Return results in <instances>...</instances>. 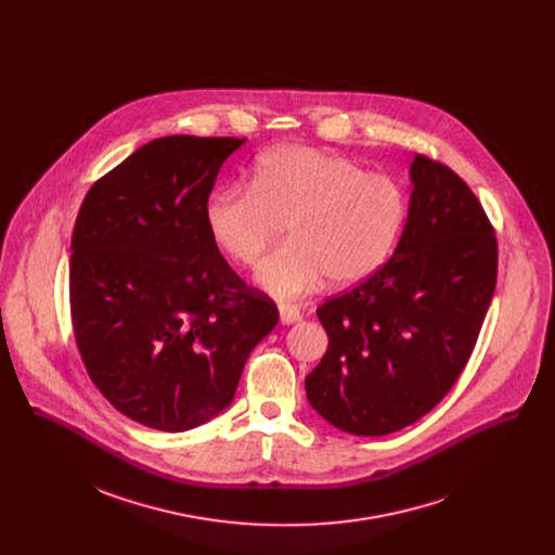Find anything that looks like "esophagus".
<instances>
[{"instance_id": "obj_1", "label": "esophagus", "mask_w": 555, "mask_h": 555, "mask_svg": "<svg viewBox=\"0 0 555 555\" xmlns=\"http://www.w3.org/2000/svg\"><path fill=\"white\" fill-rule=\"evenodd\" d=\"M280 320L282 324H293L301 320V312L295 306H280Z\"/></svg>"}]
</instances>
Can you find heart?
<instances>
[{"label":"heart","instance_id":"1","mask_svg":"<svg viewBox=\"0 0 555 555\" xmlns=\"http://www.w3.org/2000/svg\"><path fill=\"white\" fill-rule=\"evenodd\" d=\"M405 220L396 181L357 162L304 145L258 159L251 188H222L207 201L214 243L233 262L254 267L288 229L291 245L256 273L280 301L324 282L346 288L374 275L389 258Z\"/></svg>","mask_w":555,"mask_h":555}]
</instances>
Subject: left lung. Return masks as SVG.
I'll use <instances>...</instances> for the list:
<instances>
[{"label":"left lung","instance_id":"1","mask_svg":"<svg viewBox=\"0 0 555 555\" xmlns=\"http://www.w3.org/2000/svg\"><path fill=\"white\" fill-rule=\"evenodd\" d=\"M410 181L393 256L317 310L328 348L306 378L308 401L354 436L393 434L440 403L495 288L498 243L473 190L425 156L412 159Z\"/></svg>","mask_w":555,"mask_h":555}]
</instances>
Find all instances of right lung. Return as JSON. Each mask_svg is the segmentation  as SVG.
Here are the masks:
<instances>
[{"instance_id": "add662e5", "label": "right lung", "mask_w": 555, "mask_h": 555, "mask_svg": "<svg viewBox=\"0 0 555 555\" xmlns=\"http://www.w3.org/2000/svg\"><path fill=\"white\" fill-rule=\"evenodd\" d=\"M245 139L175 134L124 159L87 192L70 256V312L89 378L128 418L194 429L237 391L278 324L209 235L205 207Z\"/></svg>"}]
</instances>
